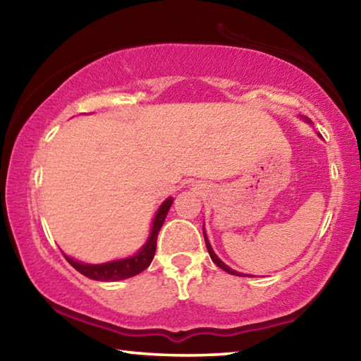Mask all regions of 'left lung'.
<instances>
[{
	"mask_svg": "<svg viewBox=\"0 0 361 361\" xmlns=\"http://www.w3.org/2000/svg\"><path fill=\"white\" fill-rule=\"evenodd\" d=\"M204 237H205V245H207V250H209V255H210V258H212V261L215 262V264L218 266V267H221L223 271H226L228 274H232V276H242L240 272H237V271H234V269H231L229 266H226L224 262L218 258V256L215 255V252H213L212 250V245H210V242H209V239H207V235H205V232H204ZM242 277H245V276H242Z\"/></svg>",
	"mask_w": 361,
	"mask_h": 361,
	"instance_id": "1",
	"label": "left lung"
}]
</instances>
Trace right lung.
I'll list each match as a JSON object with an SVG mask.
<instances>
[{
  "instance_id": "obj_1",
  "label": "right lung",
  "mask_w": 361,
  "mask_h": 361,
  "mask_svg": "<svg viewBox=\"0 0 361 361\" xmlns=\"http://www.w3.org/2000/svg\"><path fill=\"white\" fill-rule=\"evenodd\" d=\"M172 202L173 199L169 197L166 202L159 207L154 221H152L148 242L145 243V247L140 250L137 255L130 256V258L105 262V264H84V262L75 261L73 258H70V256L65 255L66 261H68L78 272H81L82 276L92 280H100V282H116V280H124V279L137 276V274L143 272L145 269L151 264L152 258H154L157 234L159 231H161L164 221H166V216Z\"/></svg>"
}]
</instances>
